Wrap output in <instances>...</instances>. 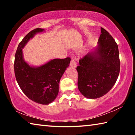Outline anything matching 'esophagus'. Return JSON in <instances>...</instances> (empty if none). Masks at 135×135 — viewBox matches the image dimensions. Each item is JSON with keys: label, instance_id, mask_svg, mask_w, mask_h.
Wrapping results in <instances>:
<instances>
[{"label": "esophagus", "instance_id": "34e87169", "mask_svg": "<svg viewBox=\"0 0 135 135\" xmlns=\"http://www.w3.org/2000/svg\"><path fill=\"white\" fill-rule=\"evenodd\" d=\"M70 67H72V68H76L77 67V64L76 62V61L74 60V59H72L71 61L70 62Z\"/></svg>", "mask_w": 135, "mask_h": 135}]
</instances>
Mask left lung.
Returning <instances> with one entry per match:
<instances>
[{"mask_svg":"<svg viewBox=\"0 0 135 135\" xmlns=\"http://www.w3.org/2000/svg\"><path fill=\"white\" fill-rule=\"evenodd\" d=\"M98 46L79 60L78 88L84 97L97 99L108 93L119 75L120 61L118 45L103 28Z\"/></svg>","mask_w":135,"mask_h":135,"instance_id":"1","label":"left lung"}]
</instances>
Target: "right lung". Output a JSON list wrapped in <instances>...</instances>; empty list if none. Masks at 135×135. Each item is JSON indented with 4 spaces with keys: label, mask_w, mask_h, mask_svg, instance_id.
Returning a JSON list of instances; mask_svg holds the SVG:
<instances>
[{
    "label": "right lung",
    "mask_w": 135,
    "mask_h": 135,
    "mask_svg": "<svg viewBox=\"0 0 135 135\" xmlns=\"http://www.w3.org/2000/svg\"><path fill=\"white\" fill-rule=\"evenodd\" d=\"M44 31L40 28L33 30L19 43L15 56L14 71L18 85L29 99L38 104L48 105L58 94L60 79L71 59H54L38 67L30 65L25 61L22 49L36 34Z\"/></svg>",
    "instance_id": "add662e5"
}]
</instances>
